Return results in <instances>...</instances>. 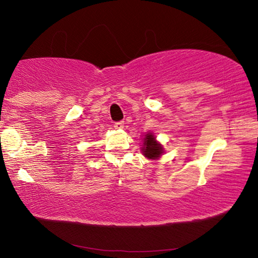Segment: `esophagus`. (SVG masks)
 <instances>
[{
    "label": "esophagus",
    "instance_id": "obj_1",
    "mask_svg": "<svg viewBox=\"0 0 258 258\" xmlns=\"http://www.w3.org/2000/svg\"><path fill=\"white\" fill-rule=\"evenodd\" d=\"M123 126H124V122H123V121L114 123V128L115 129H123Z\"/></svg>",
    "mask_w": 258,
    "mask_h": 258
}]
</instances>
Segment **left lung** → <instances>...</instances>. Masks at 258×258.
<instances>
[{"label": "left lung", "instance_id": "obj_1", "mask_svg": "<svg viewBox=\"0 0 258 258\" xmlns=\"http://www.w3.org/2000/svg\"><path fill=\"white\" fill-rule=\"evenodd\" d=\"M143 147H142V154L148 159H158L164 154L162 144L156 141V137L151 133H148L143 138Z\"/></svg>", "mask_w": 258, "mask_h": 258}]
</instances>
